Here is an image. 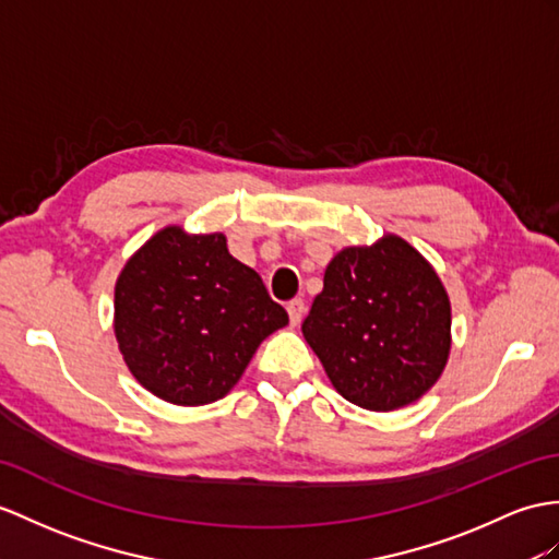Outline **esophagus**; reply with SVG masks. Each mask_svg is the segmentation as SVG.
<instances>
[{
  "mask_svg": "<svg viewBox=\"0 0 559 559\" xmlns=\"http://www.w3.org/2000/svg\"><path fill=\"white\" fill-rule=\"evenodd\" d=\"M287 312H289V320H292V324L296 326L298 322L304 320V316H306V304L301 301V298H294V301H289V304H287Z\"/></svg>",
  "mask_w": 559,
  "mask_h": 559,
  "instance_id": "obj_1",
  "label": "esophagus"
}]
</instances>
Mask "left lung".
<instances>
[{"instance_id": "obj_1", "label": "left lung", "mask_w": 559, "mask_h": 559, "mask_svg": "<svg viewBox=\"0 0 559 559\" xmlns=\"http://www.w3.org/2000/svg\"><path fill=\"white\" fill-rule=\"evenodd\" d=\"M301 330L346 401L389 413L419 401L443 374L451 298L425 255L384 235L332 258Z\"/></svg>"}]
</instances>
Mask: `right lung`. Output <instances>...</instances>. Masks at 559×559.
Listing matches in <instances>:
<instances>
[{
	"instance_id": "1",
	"label": "right lung",
	"mask_w": 559,
	"mask_h": 559,
	"mask_svg": "<svg viewBox=\"0 0 559 559\" xmlns=\"http://www.w3.org/2000/svg\"><path fill=\"white\" fill-rule=\"evenodd\" d=\"M289 316L221 233L168 225L116 280L114 332L128 370L160 401L206 405L227 396L255 348Z\"/></svg>"
}]
</instances>
